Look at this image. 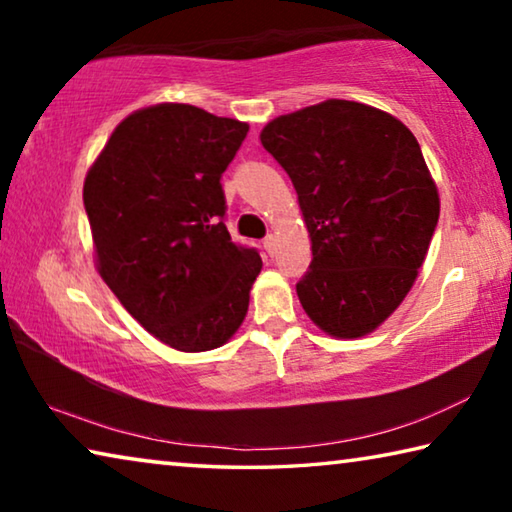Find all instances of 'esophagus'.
<instances>
[{
    "mask_svg": "<svg viewBox=\"0 0 512 512\" xmlns=\"http://www.w3.org/2000/svg\"><path fill=\"white\" fill-rule=\"evenodd\" d=\"M264 250H266L268 255L275 253V237H273V235H268V237L264 239Z\"/></svg>",
    "mask_w": 512,
    "mask_h": 512,
    "instance_id": "obj_1",
    "label": "esophagus"
}]
</instances>
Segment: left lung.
Masks as SVG:
<instances>
[{"label":"left lung","mask_w":512,"mask_h":512,"mask_svg":"<svg viewBox=\"0 0 512 512\" xmlns=\"http://www.w3.org/2000/svg\"><path fill=\"white\" fill-rule=\"evenodd\" d=\"M259 140L289 173L309 232L305 314L334 339L375 332L411 291L438 223L418 140L391 112L345 99L275 117Z\"/></svg>","instance_id":"obj_1"}]
</instances>
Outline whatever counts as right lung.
<instances>
[{"label":"right lung","instance_id":"obj_1","mask_svg":"<svg viewBox=\"0 0 512 512\" xmlns=\"http://www.w3.org/2000/svg\"><path fill=\"white\" fill-rule=\"evenodd\" d=\"M248 124L189 103L121 119L83 183L94 266L146 332L178 352L237 334L262 271L221 221V173Z\"/></svg>","mask_w":512,"mask_h":512}]
</instances>
